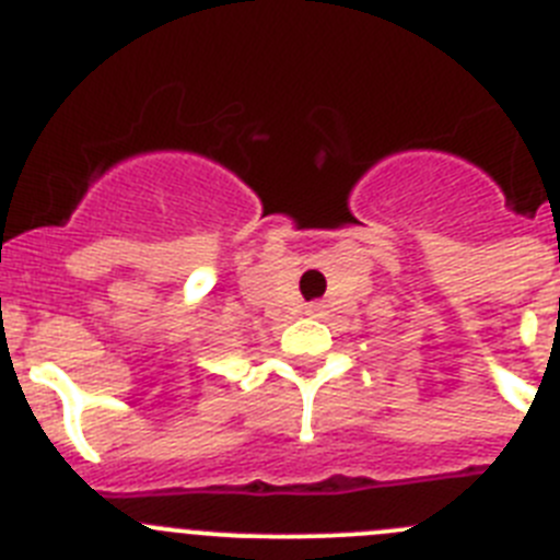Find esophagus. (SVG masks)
Returning a JSON list of instances; mask_svg holds the SVG:
<instances>
[{"instance_id":"obj_1","label":"esophagus","mask_w":560,"mask_h":560,"mask_svg":"<svg viewBox=\"0 0 560 560\" xmlns=\"http://www.w3.org/2000/svg\"><path fill=\"white\" fill-rule=\"evenodd\" d=\"M316 311H319V305H311V308H308V314H314V316H316Z\"/></svg>"}]
</instances>
